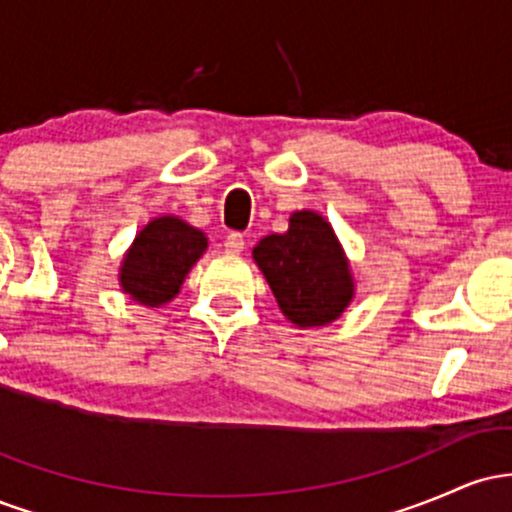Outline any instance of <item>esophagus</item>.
Listing matches in <instances>:
<instances>
[{
  "label": "esophagus",
  "instance_id": "1",
  "mask_svg": "<svg viewBox=\"0 0 512 512\" xmlns=\"http://www.w3.org/2000/svg\"><path fill=\"white\" fill-rule=\"evenodd\" d=\"M223 248H226L228 252H243L245 250V238L243 233H228L226 240H223Z\"/></svg>",
  "mask_w": 512,
  "mask_h": 512
}]
</instances>
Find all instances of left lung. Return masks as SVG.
Returning a JSON list of instances; mask_svg holds the SVG:
<instances>
[{
    "label": "left lung",
    "mask_w": 512,
    "mask_h": 512,
    "mask_svg": "<svg viewBox=\"0 0 512 512\" xmlns=\"http://www.w3.org/2000/svg\"><path fill=\"white\" fill-rule=\"evenodd\" d=\"M252 257L293 325H330L354 298L349 260L330 223L315 211H293L289 231L262 238Z\"/></svg>",
    "instance_id": "1"
}]
</instances>
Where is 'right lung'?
I'll list each match as a JSON object with an SVG mask.
<instances>
[{"label": "right lung", "mask_w": 512, "mask_h": 512, "mask_svg": "<svg viewBox=\"0 0 512 512\" xmlns=\"http://www.w3.org/2000/svg\"><path fill=\"white\" fill-rule=\"evenodd\" d=\"M207 250V236L178 216H158L134 238L120 267V286L132 301L158 308L178 296L187 272Z\"/></svg>", "instance_id": "obj_1"}]
</instances>
